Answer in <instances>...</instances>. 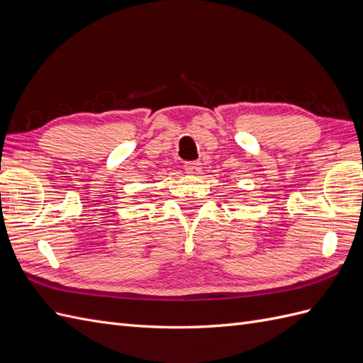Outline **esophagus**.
Segmentation results:
<instances>
[{
    "label": "esophagus",
    "instance_id": "obj_1",
    "mask_svg": "<svg viewBox=\"0 0 363 363\" xmlns=\"http://www.w3.org/2000/svg\"><path fill=\"white\" fill-rule=\"evenodd\" d=\"M184 171L189 175H199L201 172V163L199 162H186L184 163Z\"/></svg>",
    "mask_w": 363,
    "mask_h": 363
}]
</instances>
